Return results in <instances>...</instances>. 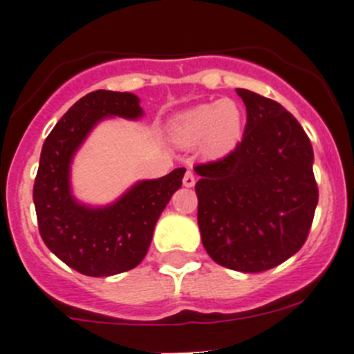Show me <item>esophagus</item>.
Segmentation results:
<instances>
[{"mask_svg": "<svg viewBox=\"0 0 354 354\" xmlns=\"http://www.w3.org/2000/svg\"><path fill=\"white\" fill-rule=\"evenodd\" d=\"M195 174L192 173V171H187V173H185V176H183V185L187 188H192L195 185Z\"/></svg>", "mask_w": 354, "mask_h": 354, "instance_id": "34e87169", "label": "esophagus"}]
</instances>
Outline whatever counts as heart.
Listing matches in <instances>:
<instances>
[{"instance_id":"1","label":"heart","mask_w":354,"mask_h":354,"mask_svg":"<svg viewBox=\"0 0 354 354\" xmlns=\"http://www.w3.org/2000/svg\"><path fill=\"white\" fill-rule=\"evenodd\" d=\"M171 138L181 147H195L207 159H223L236 149L243 133V114L230 98L202 104L183 112L169 128Z\"/></svg>"}]
</instances>
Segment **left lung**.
I'll list each match as a JSON object with an SVG mask.
<instances>
[{"mask_svg": "<svg viewBox=\"0 0 354 354\" xmlns=\"http://www.w3.org/2000/svg\"><path fill=\"white\" fill-rule=\"evenodd\" d=\"M247 111L242 142L198 164L197 221L209 256L225 268L259 273L306 242L318 204L313 147L279 102L239 88Z\"/></svg>", "mask_w": 354, "mask_h": 354, "instance_id": "left-lung-1", "label": "left lung"}]
</instances>
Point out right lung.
Returning <instances> with one entry per match:
<instances>
[{"label": "right lung", "instance_id": "right-lung-1", "mask_svg": "<svg viewBox=\"0 0 354 354\" xmlns=\"http://www.w3.org/2000/svg\"><path fill=\"white\" fill-rule=\"evenodd\" d=\"M142 115L136 95L98 90L75 102L43 143L32 190L41 239L58 259L82 275L111 277L138 266L160 212L181 187L185 167L138 181L104 207L81 204L72 195V159L91 129L102 119Z\"/></svg>", "mask_w": 354, "mask_h": 354}]
</instances>
